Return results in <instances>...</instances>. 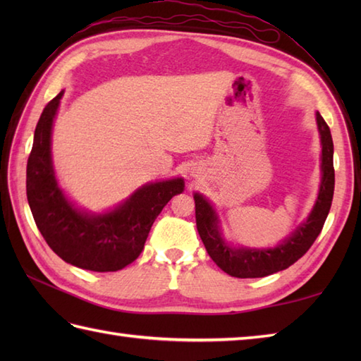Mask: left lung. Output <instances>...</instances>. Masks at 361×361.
<instances>
[{
	"label": "left lung",
	"mask_w": 361,
	"mask_h": 361,
	"mask_svg": "<svg viewBox=\"0 0 361 361\" xmlns=\"http://www.w3.org/2000/svg\"><path fill=\"white\" fill-rule=\"evenodd\" d=\"M317 127L321 142V183L317 202L302 224L293 233L271 248L234 247L229 243L220 228L219 214L204 195L195 192L197 229L211 259L221 270L234 278H264L293 265L312 247L323 229L327 214L331 211L335 171H334V141L331 128L317 111Z\"/></svg>",
	"instance_id": "1"
}]
</instances>
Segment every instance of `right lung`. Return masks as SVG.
<instances>
[{
  "instance_id": "obj_1",
  "label": "right lung",
  "mask_w": 361,
  "mask_h": 361,
  "mask_svg": "<svg viewBox=\"0 0 361 361\" xmlns=\"http://www.w3.org/2000/svg\"><path fill=\"white\" fill-rule=\"evenodd\" d=\"M65 91L44 106L26 169V194L38 231L59 257L91 271H118L141 255L150 228L169 200L185 190L181 176L147 183L114 208L75 206L60 188L52 164V127Z\"/></svg>"
}]
</instances>
